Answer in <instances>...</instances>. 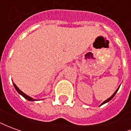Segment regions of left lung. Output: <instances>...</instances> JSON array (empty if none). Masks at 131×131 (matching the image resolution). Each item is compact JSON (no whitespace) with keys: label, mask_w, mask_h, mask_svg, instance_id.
Segmentation results:
<instances>
[{"label":"left lung","mask_w":131,"mask_h":131,"mask_svg":"<svg viewBox=\"0 0 131 131\" xmlns=\"http://www.w3.org/2000/svg\"><path fill=\"white\" fill-rule=\"evenodd\" d=\"M118 88H119V87H118V88H117V89H116V91L115 92H114V93L112 95V96L110 97V98H108V99H107V100H105V101L103 102H102V104H100V105H102V104H105V103H107V102H109V101H110V100H112V99L113 97H114V95H116V93H117V91H118Z\"/></svg>","instance_id":"8db88e82"}]
</instances>
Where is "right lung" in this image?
<instances>
[{
    "label": "right lung",
    "mask_w": 131,
    "mask_h": 131,
    "mask_svg": "<svg viewBox=\"0 0 131 131\" xmlns=\"http://www.w3.org/2000/svg\"><path fill=\"white\" fill-rule=\"evenodd\" d=\"M13 85H14V87H15V88L16 89V91H17L21 95V96H23L24 98L27 99V100H29V101H36V100H35V99H33L32 97H31L28 96L27 95H26L25 93H23L22 91H21L20 90H19V89L18 87H17V85H16L15 83H13Z\"/></svg>",
    "instance_id": "right-lung-1"
}]
</instances>
